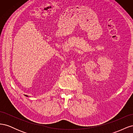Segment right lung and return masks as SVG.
I'll list each match as a JSON object with an SVG mask.
<instances>
[{"label":"right lung","mask_w":133,"mask_h":133,"mask_svg":"<svg viewBox=\"0 0 133 133\" xmlns=\"http://www.w3.org/2000/svg\"><path fill=\"white\" fill-rule=\"evenodd\" d=\"M25 96H28V95H25Z\"/></svg>","instance_id":"obj_1"}]
</instances>
